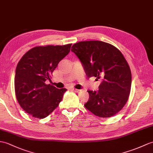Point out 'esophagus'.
<instances>
[{"label": "esophagus", "instance_id": "1", "mask_svg": "<svg viewBox=\"0 0 153 153\" xmlns=\"http://www.w3.org/2000/svg\"><path fill=\"white\" fill-rule=\"evenodd\" d=\"M72 91H74V92H76V93H78V92H79V91H80V90H79V89H77V88H72Z\"/></svg>", "mask_w": 153, "mask_h": 153}]
</instances>
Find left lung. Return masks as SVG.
I'll use <instances>...</instances> for the list:
<instances>
[{
    "instance_id": "8db88e82",
    "label": "left lung",
    "mask_w": 153,
    "mask_h": 153,
    "mask_svg": "<svg viewBox=\"0 0 153 153\" xmlns=\"http://www.w3.org/2000/svg\"><path fill=\"white\" fill-rule=\"evenodd\" d=\"M72 48L87 76L102 80L98 91H88L89 99L85 107L99 117L115 115L130 93L132 74L125 56L114 45L102 41L79 42Z\"/></svg>"
}]
</instances>
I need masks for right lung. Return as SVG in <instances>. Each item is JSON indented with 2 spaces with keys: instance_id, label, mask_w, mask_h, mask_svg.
Masks as SVG:
<instances>
[{
  "instance_id": "1",
  "label": "right lung",
  "mask_w": 153,
  "mask_h": 153,
  "mask_svg": "<svg viewBox=\"0 0 153 153\" xmlns=\"http://www.w3.org/2000/svg\"><path fill=\"white\" fill-rule=\"evenodd\" d=\"M72 44L36 46L28 50L17 64L15 92L25 111L44 119L58 107L66 88L58 89L45 81L51 80L59 62L68 54Z\"/></svg>"
}]
</instances>
